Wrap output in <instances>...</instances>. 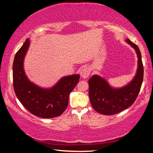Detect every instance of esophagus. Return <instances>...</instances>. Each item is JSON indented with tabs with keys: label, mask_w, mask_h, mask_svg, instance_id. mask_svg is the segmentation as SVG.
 Listing matches in <instances>:
<instances>
[{
	"label": "esophagus",
	"mask_w": 153,
	"mask_h": 153,
	"mask_svg": "<svg viewBox=\"0 0 153 153\" xmlns=\"http://www.w3.org/2000/svg\"><path fill=\"white\" fill-rule=\"evenodd\" d=\"M90 74V69L89 67H84L80 71V76L83 78H88Z\"/></svg>",
	"instance_id": "34e87169"
}]
</instances>
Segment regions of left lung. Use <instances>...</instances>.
Masks as SVG:
<instances>
[{
	"instance_id": "left-lung-1",
	"label": "left lung",
	"mask_w": 153,
	"mask_h": 153,
	"mask_svg": "<svg viewBox=\"0 0 153 153\" xmlns=\"http://www.w3.org/2000/svg\"><path fill=\"white\" fill-rule=\"evenodd\" d=\"M126 41L134 48L138 57V68L133 79L120 88L111 86L103 77L98 75H94L88 80L90 103L96 111L102 115H114L128 108L133 105L140 90L144 75L140 51L130 40Z\"/></svg>"
}]
</instances>
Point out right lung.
Returning <instances> with one entry per match:
<instances>
[{
    "label": "right lung",
    "instance_id": "1",
    "mask_svg": "<svg viewBox=\"0 0 153 153\" xmlns=\"http://www.w3.org/2000/svg\"><path fill=\"white\" fill-rule=\"evenodd\" d=\"M30 43L27 38L15 56L13 79L15 94L23 106L33 115L42 118L58 117L67 107L69 96L78 83L79 75L63 77L50 88L33 84L25 75L24 68Z\"/></svg>",
    "mask_w": 153,
    "mask_h": 153
}]
</instances>
